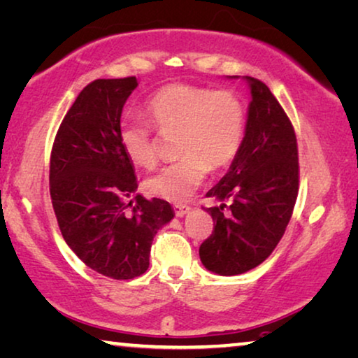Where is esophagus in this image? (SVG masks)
<instances>
[{
  "label": "esophagus",
  "instance_id": "1",
  "mask_svg": "<svg viewBox=\"0 0 358 358\" xmlns=\"http://www.w3.org/2000/svg\"><path fill=\"white\" fill-rule=\"evenodd\" d=\"M173 208H174V213H176V216H178V217H182L190 211V208L187 205H182V203H176Z\"/></svg>",
  "mask_w": 358,
  "mask_h": 358
}]
</instances>
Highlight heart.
<instances>
[{"label": "heart", "instance_id": "obj_1", "mask_svg": "<svg viewBox=\"0 0 358 358\" xmlns=\"http://www.w3.org/2000/svg\"><path fill=\"white\" fill-rule=\"evenodd\" d=\"M145 112L160 133H179L178 153L182 158L147 179L148 192L166 200L179 201L194 194L208 169L227 166L243 144L246 110L232 91L171 83L148 99ZM118 139L131 162L144 168L155 164L150 124L126 118L120 124Z\"/></svg>", "mask_w": 358, "mask_h": 358}]
</instances>
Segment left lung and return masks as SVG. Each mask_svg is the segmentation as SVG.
I'll return each instance as SVG.
<instances>
[{
  "instance_id": "obj_1",
  "label": "left lung",
  "mask_w": 358,
  "mask_h": 358,
  "mask_svg": "<svg viewBox=\"0 0 358 358\" xmlns=\"http://www.w3.org/2000/svg\"><path fill=\"white\" fill-rule=\"evenodd\" d=\"M238 78V76H232ZM250 86L243 144L227 174L208 190L213 234L200 246L208 271L240 275L259 266L282 240L299 189L298 142L288 115L262 81Z\"/></svg>"
}]
</instances>
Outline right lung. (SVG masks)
<instances>
[{"label": "right lung", "mask_w": 358, "mask_h": 358, "mask_svg": "<svg viewBox=\"0 0 358 358\" xmlns=\"http://www.w3.org/2000/svg\"><path fill=\"white\" fill-rule=\"evenodd\" d=\"M136 87V76L87 85L59 126L49 166L65 243L87 267L113 280L147 271L153 236L174 217L168 201L136 194L134 166L120 145V118Z\"/></svg>", "instance_id": "add662e5"}]
</instances>
